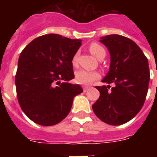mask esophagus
Listing matches in <instances>:
<instances>
[{"label": "esophagus", "mask_w": 157, "mask_h": 157, "mask_svg": "<svg viewBox=\"0 0 157 157\" xmlns=\"http://www.w3.org/2000/svg\"><path fill=\"white\" fill-rule=\"evenodd\" d=\"M89 88H90V86H83V91H84V92H86V91H87Z\"/></svg>", "instance_id": "34e87169"}]
</instances>
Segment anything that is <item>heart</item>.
<instances>
[{"mask_svg": "<svg viewBox=\"0 0 157 157\" xmlns=\"http://www.w3.org/2000/svg\"><path fill=\"white\" fill-rule=\"evenodd\" d=\"M90 52L92 55L95 56L97 59H99L101 56H105L106 52L104 48L97 43H93L90 45L89 47ZM77 59H78V55L75 54L73 58H72V65L74 66L77 65ZM100 77L98 72L91 71H86V70H80L75 72V78L76 82L82 85H88L91 84L96 80Z\"/></svg>", "mask_w": 157, "mask_h": 157, "instance_id": "1", "label": "heart"}]
</instances>
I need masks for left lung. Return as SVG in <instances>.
Listing matches in <instances>:
<instances>
[{
    "label": "left lung",
    "mask_w": 157,
    "mask_h": 157,
    "mask_svg": "<svg viewBox=\"0 0 157 157\" xmlns=\"http://www.w3.org/2000/svg\"><path fill=\"white\" fill-rule=\"evenodd\" d=\"M100 42L110 53V68L102 81L109 85L96 86L100 97L92 109L106 124H123L144 105L150 82L148 59L135 42L124 36L108 35ZM110 84H114L113 88Z\"/></svg>",
    "instance_id": "left-lung-1"
}]
</instances>
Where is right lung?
Returning a JSON list of instances; mask_svg holds the SVG:
<instances>
[{"label":"right lung","mask_w":157,"mask_h":157,"mask_svg":"<svg viewBox=\"0 0 157 157\" xmlns=\"http://www.w3.org/2000/svg\"><path fill=\"white\" fill-rule=\"evenodd\" d=\"M81 39L45 34L33 39L18 59L15 83L21 109L32 121L51 126L68 115L75 96L83 92L75 78L72 58ZM63 82H62V81Z\"/></svg>","instance_id":"add662e5"}]
</instances>
